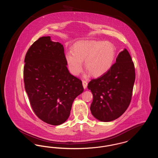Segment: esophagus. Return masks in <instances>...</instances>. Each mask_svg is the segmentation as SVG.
Instances as JSON below:
<instances>
[{
    "label": "esophagus",
    "mask_w": 158,
    "mask_h": 158,
    "mask_svg": "<svg viewBox=\"0 0 158 158\" xmlns=\"http://www.w3.org/2000/svg\"><path fill=\"white\" fill-rule=\"evenodd\" d=\"M82 84L83 86L84 89H86V87H87V85H88V82H87L86 81H84V80H83Z\"/></svg>",
    "instance_id": "1"
}]
</instances>
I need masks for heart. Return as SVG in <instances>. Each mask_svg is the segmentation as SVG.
Returning <instances> with one entry per match:
<instances>
[{
  "label": "heart",
  "instance_id": "b5f03b06",
  "mask_svg": "<svg viewBox=\"0 0 158 158\" xmlns=\"http://www.w3.org/2000/svg\"><path fill=\"white\" fill-rule=\"evenodd\" d=\"M116 49L109 41H86L77 43L74 52L66 54V60L71 73L78 75L82 70L83 61L85 68L94 76L106 73L113 65Z\"/></svg>",
  "mask_w": 158,
  "mask_h": 158
}]
</instances>
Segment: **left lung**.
<instances>
[{
    "mask_svg": "<svg viewBox=\"0 0 158 158\" xmlns=\"http://www.w3.org/2000/svg\"><path fill=\"white\" fill-rule=\"evenodd\" d=\"M135 78L134 63L124 49L106 73L88 83V88L93 94L92 114L105 122L120 117L130 104Z\"/></svg>",
    "mask_w": 158,
    "mask_h": 158,
    "instance_id": "left-lung-1",
    "label": "left lung"
}]
</instances>
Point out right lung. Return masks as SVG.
Instances as JSON below:
<instances>
[{"label": "right lung", "mask_w": 158, "mask_h": 158, "mask_svg": "<svg viewBox=\"0 0 158 158\" xmlns=\"http://www.w3.org/2000/svg\"><path fill=\"white\" fill-rule=\"evenodd\" d=\"M23 81L31 106L46 123L58 126L68 120L74 99L82 93L81 79L68 70L64 47L42 37L28 50Z\"/></svg>", "instance_id": "add662e5"}]
</instances>
